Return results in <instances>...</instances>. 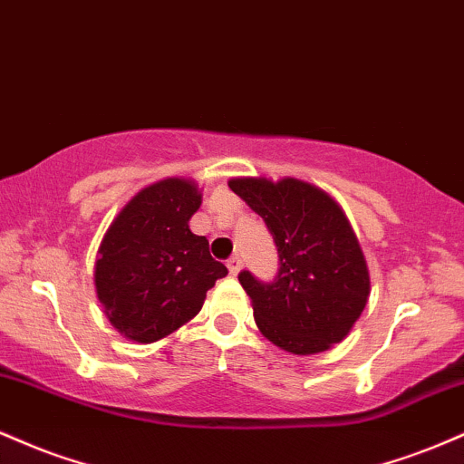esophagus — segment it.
Listing matches in <instances>:
<instances>
[{
	"instance_id": "esophagus-1",
	"label": "esophagus",
	"mask_w": 464,
	"mask_h": 464,
	"mask_svg": "<svg viewBox=\"0 0 464 464\" xmlns=\"http://www.w3.org/2000/svg\"><path fill=\"white\" fill-rule=\"evenodd\" d=\"M227 268H228V273L236 276L239 270H242V257H239V255H233V257H228L227 259Z\"/></svg>"
}]
</instances>
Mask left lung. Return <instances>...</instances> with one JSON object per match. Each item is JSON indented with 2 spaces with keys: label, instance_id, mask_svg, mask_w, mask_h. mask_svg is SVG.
<instances>
[{
  "label": "left lung",
  "instance_id": "left-lung-1",
  "mask_svg": "<svg viewBox=\"0 0 464 464\" xmlns=\"http://www.w3.org/2000/svg\"><path fill=\"white\" fill-rule=\"evenodd\" d=\"M228 188L264 218L279 255V270L268 284L248 270L237 275L259 332L296 355L340 343L364 310L371 281L338 202L296 179H233Z\"/></svg>",
  "mask_w": 464,
  "mask_h": 464
}]
</instances>
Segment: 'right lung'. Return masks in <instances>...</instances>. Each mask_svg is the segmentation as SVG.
Returning <instances> with one entry per match:
<instances>
[{
    "label": "right lung",
    "mask_w": 464,
    "mask_h": 464,
    "mask_svg": "<svg viewBox=\"0 0 464 464\" xmlns=\"http://www.w3.org/2000/svg\"><path fill=\"white\" fill-rule=\"evenodd\" d=\"M200 194L191 180L141 189L109 227L95 262V287L113 327L137 343L177 332L200 312L227 266L205 236L189 231Z\"/></svg>",
    "instance_id": "add662e5"
}]
</instances>
